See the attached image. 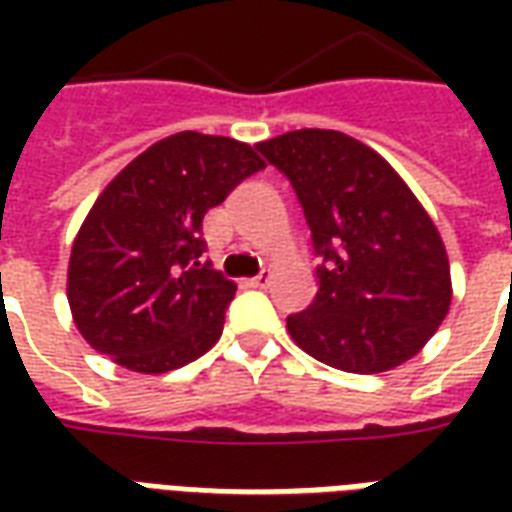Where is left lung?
<instances>
[{
  "mask_svg": "<svg viewBox=\"0 0 512 512\" xmlns=\"http://www.w3.org/2000/svg\"><path fill=\"white\" fill-rule=\"evenodd\" d=\"M263 169L227 136L180 131L147 147L95 200L68 266L73 323L134 373H169L222 337L235 282L205 257V213Z\"/></svg>",
  "mask_w": 512,
  "mask_h": 512,
  "instance_id": "8db88e82",
  "label": "left lung"
}]
</instances>
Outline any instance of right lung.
Wrapping results in <instances>:
<instances>
[{"mask_svg": "<svg viewBox=\"0 0 512 512\" xmlns=\"http://www.w3.org/2000/svg\"><path fill=\"white\" fill-rule=\"evenodd\" d=\"M263 156L296 191L318 257V293L288 318L296 345L345 373H384L419 354L450 310V263L395 169L321 128L277 136Z\"/></svg>", "mask_w": 512, "mask_h": 512, "instance_id": "right-lung-1", "label": "right lung"}]
</instances>
